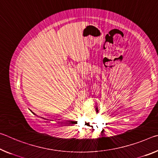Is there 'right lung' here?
Here are the masks:
<instances>
[{"instance_id":"1","label":"right lung","mask_w":158,"mask_h":158,"mask_svg":"<svg viewBox=\"0 0 158 158\" xmlns=\"http://www.w3.org/2000/svg\"><path fill=\"white\" fill-rule=\"evenodd\" d=\"M33 114H34V113H33ZM44 119H45V118H44Z\"/></svg>"}]
</instances>
